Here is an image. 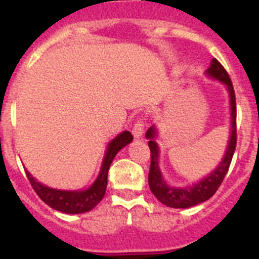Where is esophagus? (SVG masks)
Masks as SVG:
<instances>
[{"label": "esophagus", "instance_id": "esophagus-1", "mask_svg": "<svg viewBox=\"0 0 259 259\" xmlns=\"http://www.w3.org/2000/svg\"><path fill=\"white\" fill-rule=\"evenodd\" d=\"M132 135H134L135 139H140L144 135V123L141 119H139V120L135 123L134 128H132Z\"/></svg>", "mask_w": 259, "mask_h": 259}]
</instances>
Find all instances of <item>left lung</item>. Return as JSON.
Returning <instances> with one entry per match:
<instances>
[{"instance_id": "1", "label": "left lung", "mask_w": 259, "mask_h": 259, "mask_svg": "<svg viewBox=\"0 0 259 259\" xmlns=\"http://www.w3.org/2000/svg\"><path fill=\"white\" fill-rule=\"evenodd\" d=\"M205 75L210 79L221 81L226 87V91H227L228 97H230L231 128L228 144L222 161L211 172L207 174L205 178L197 180L192 185L175 187V185L168 184L163 178V174H162L161 167H159V146L155 141L158 136L157 127L153 124L145 134V137L149 140L148 144H149L150 154H152L149 171L150 191L153 192V194L159 202L168 207H174V209H188V207L196 206L198 203L205 202L210 197H212V194L219 188V185L222 184L224 176L230 168L235 148H236V98H235L232 81L228 76L227 71L224 70L223 66L215 58L211 59L210 67L205 71Z\"/></svg>"}]
</instances>
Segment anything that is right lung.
<instances>
[{
	"instance_id": "add662e5",
	"label": "right lung",
	"mask_w": 259,
	"mask_h": 259,
	"mask_svg": "<svg viewBox=\"0 0 259 259\" xmlns=\"http://www.w3.org/2000/svg\"><path fill=\"white\" fill-rule=\"evenodd\" d=\"M132 140H134V136L131 132L123 131L110 141L109 145L106 146V152H105L97 178L85 189L52 188L37 182V179L33 178L26 168L27 178L38 197L52 209L65 212V214H83V212L91 211L104 198L107 187V172H109L110 164L119 150L123 149L128 144H131Z\"/></svg>"
}]
</instances>
